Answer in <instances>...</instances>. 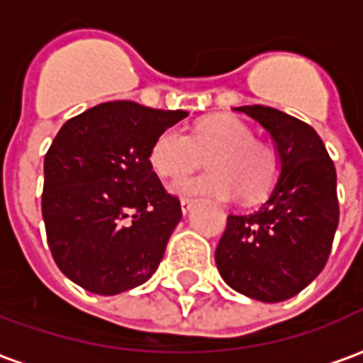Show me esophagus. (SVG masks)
Returning <instances> with one entry per match:
<instances>
[{"label":"esophagus","mask_w":363,"mask_h":363,"mask_svg":"<svg viewBox=\"0 0 363 363\" xmlns=\"http://www.w3.org/2000/svg\"><path fill=\"white\" fill-rule=\"evenodd\" d=\"M194 202H196L194 198H182V200H181V210H182V213H184V216H186V213L192 210Z\"/></svg>","instance_id":"obj_1"}]
</instances>
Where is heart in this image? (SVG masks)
<instances>
[{"instance_id":"1","label":"heart","mask_w":363,"mask_h":363,"mask_svg":"<svg viewBox=\"0 0 363 363\" xmlns=\"http://www.w3.org/2000/svg\"><path fill=\"white\" fill-rule=\"evenodd\" d=\"M208 159L206 177L174 182L179 196H213L231 200L239 194L245 202L264 198L274 189L281 171L278 150L255 140L243 120L229 114H212L198 120L186 135L179 128H167L150 150V165L161 179H181Z\"/></svg>"}]
</instances>
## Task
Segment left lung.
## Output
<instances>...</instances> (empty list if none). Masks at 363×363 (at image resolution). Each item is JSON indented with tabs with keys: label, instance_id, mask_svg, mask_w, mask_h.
Here are the masks:
<instances>
[{
	"label": "left lung",
	"instance_id": "obj_1",
	"mask_svg": "<svg viewBox=\"0 0 363 363\" xmlns=\"http://www.w3.org/2000/svg\"><path fill=\"white\" fill-rule=\"evenodd\" d=\"M272 135L281 171L259 210L228 216L216 264L228 286L259 301L297 296L325 268L338 228L336 169L309 124L272 106H237Z\"/></svg>",
	"mask_w": 363,
	"mask_h": 363
}]
</instances>
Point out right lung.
<instances>
[{
    "mask_svg": "<svg viewBox=\"0 0 363 363\" xmlns=\"http://www.w3.org/2000/svg\"><path fill=\"white\" fill-rule=\"evenodd\" d=\"M186 116L114 101L60 128L44 157L43 218L56 264L83 289L116 296L157 270L182 210L150 150Z\"/></svg>",
    "mask_w": 363,
    "mask_h": 363,
    "instance_id": "add662e5",
    "label": "right lung"
}]
</instances>
